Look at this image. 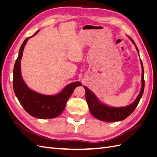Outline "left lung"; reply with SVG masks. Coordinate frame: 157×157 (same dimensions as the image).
Instances as JSON below:
<instances>
[{"label": "left lung", "instance_id": "1", "mask_svg": "<svg viewBox=\"0 0 157 157\" xmlns=\"http://www.w3.org/2000/svg\"><path fill=\"white\" fill-rule=\"evenodd\" d=\"M130 39L133 42L136 46L137 52H138V48H137L136 43L133 40L132 38L130 37ZM140 56V55H139ZM141 68H142V75H141V91L137 97L136 100L133 102L130 105L126 107H113L107 106L105 104L102 103L101 102L98 100V99L91 90H90L87 87L84 86L85 91H86V99L88 103V105L90 109V113L92 115L98 119L105 121V122H117L124 120L128 116H130L131 114L134 112L135 109L138 105L140 99L141 98L144 92L145 87V80H144V69L143 63H142L141 59H140Z\"/></svg>", "mask_w": 157, "mask_h": 157}]
</instances>
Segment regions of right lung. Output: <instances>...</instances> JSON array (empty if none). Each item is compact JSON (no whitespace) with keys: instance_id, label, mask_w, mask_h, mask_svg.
<instances>
[{"instance_id":"right-lung-1","label":"right lung","mask_w":157,"mask_h":157,"mask_svg":"<svg viewBox=\"0 0 157 157\" xmlns=\"http://www.w3.org/2000/svg\"><path fill=\"white\" fill-rule=\"evenodd\" d=\"M38 32L39 31L32 36H35ZM30 37L27 38L23 42L14 65L13 71V91L22 107L30 115L41 119L53 118L62 113L75 88L82 86V84L80 82L71 83L65 86L61 92L54 96L40 94L28 87L22 78L20 60L22 58L23 49Z\"/></svg>"}]
</instances>
